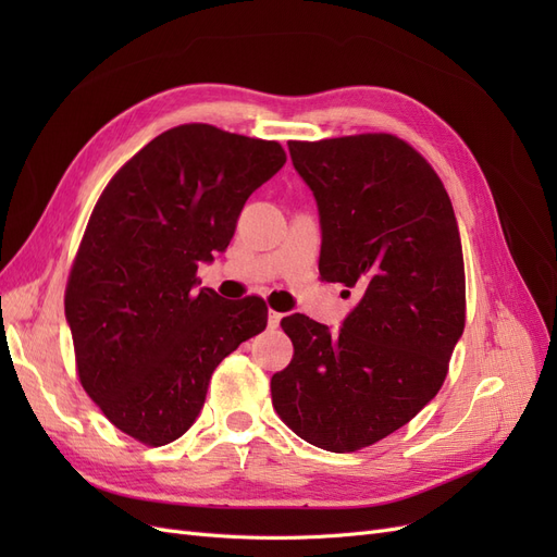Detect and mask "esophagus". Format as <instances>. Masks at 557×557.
<instances>
[{
	"mask_svg": "<svg viewBox=\"0 0 557 557\" xmlns=\"http://www.w3.org/2000/svg\"><path fill=\"white\" fill-rule=\"evenodd\" d=\"M281 318H283V313H278V311H272V309H269V327H278Z\"/></svg>",
	"mask_w": 557,
	"mask_h": 557,
	"instance_id": "esophagus-1",
	"label": "esophagus"
}]
</instances>
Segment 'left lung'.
<instances>
[{"mask_svg":"<svg viewBox=\"0 0 557 557\" xmlns=\"http://www.w3.org/2000/svg\"><path fill=\"white\" fill-rule=\"evenodd\" d=\"M288 148L318 201L320 278L360 301L339 332L281 320L295 352L272 404L305 442L352 453L407 425L446 381L467 311L458 221L432 164L395 134Z\"/></svg>","mask_w":557,"mask_h":557,"instance_id":"1","label":"left lung"}]
</instances>
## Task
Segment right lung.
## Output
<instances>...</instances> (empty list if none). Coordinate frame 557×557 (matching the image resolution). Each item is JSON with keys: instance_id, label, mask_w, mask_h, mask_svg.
<instances>
[{"instance_id": "obj_1", "label": "right lung", "mask_w": 557, "mask_h": 557, "mask_svg": "<svg viewBox=\"0 0 557 557\" xmlns=\"http://www.w3.org/2000/svg\"><path fill=\"white\" fill-rule=\"evenodd\" d=\"M285 164L278 141L207 123L162 132L99 195L64 290L76 372L111 423L146 446L185 434L213 369L267 327L258 295L197 290L199 262Z\"/></svg>"}]
</instances>
